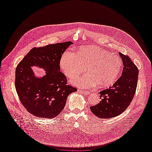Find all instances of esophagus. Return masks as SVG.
<instances>
[{"label":"esophagus","instance_id":"34e87169","mask_svg":"<svg viewBox=\"0 0 152 152\" xmlns=\"http://www.w3.org/2000/svg\"><path fill=\"white\" fill-rule=\"evenodd\" d=\"M77 91H78L79 93H81V94H84V95H86V94H90L89 91H83V90H80V89H79V90H77Z\"/></svg>","mask_w":152,"mask_h":152}]
</instances>
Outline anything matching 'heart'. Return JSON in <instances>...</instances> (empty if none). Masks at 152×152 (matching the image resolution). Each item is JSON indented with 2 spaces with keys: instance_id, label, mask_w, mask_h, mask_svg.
Returning <instances> with one entry per match:
<instances>
[{
  "instance_id": "heart-1",
  "label": "heart",
  "mask_w": 152,
  "mask_h": 152,
  "mask_svg": "<svg viewBox=\"0 0 152 152\" xmlns=\"http://www.w3.org/2000/svg\"><path fill=\"white\" fill-rule=\"evenodd\" d=\"M59 66L71 79L84 72L86 67L87 74L73 79V84L82 88L96 85L103 88L117 80L122 69V61L119 56L93 45L79 48L77 53L65 52L61 57Z\"/></svg>"
}]
</instances>
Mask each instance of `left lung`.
I'll list each match as a JSON object with an SVG mask.
<instances>
[{"instance_id": "obj_1", "label": "left lung", "mask_w": 152, "mask_h": 152, "mask_svg": "<svg viewBox=\"0 0 152 152\" xmlns=\"http://www.w3.org/2000/svg\"><path fill=\"white\" fill-rule=\"evenodd\" d=\"M123 69L121 76L112 86L100 91L99 103L90 107L91 112L99 118H110L124 111L135 93L138 69L129 56L119 53Z\"/></svg>"}]
</instances>
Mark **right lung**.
<instances>
[{"label": "right lung", "instance_id": "obj_1", "mask_svg": "<svg viewBox=\"0 0 152 152\" xmlns=\"http://www.w3.org/2000/svg\"><path fill=\"white\" fill-rule=\"evenodd\" d=\"M73 43L71 41L33 48L18 64L15 86L20 100L31 114L52 118L64 108L68 96L77 91L67 85V78L60 72L62 55ZM32 66L42 68V77L34 75Z\"/></svg>", "mask_w": 152, "mask_h": 152}]
</instances>
